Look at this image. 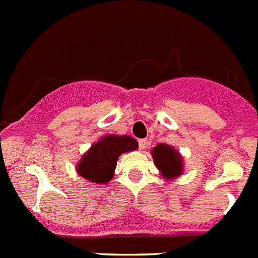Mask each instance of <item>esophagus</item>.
I'll return each instance as SVG.
<instances>
[{
  "label": "esophagus",
  "mask_w": 258,
  "mask_h": 258,
  "mask_svg": "<svg viewBox=\"0 0 258 258\" xmlns=\"http://www.w3.org/2000/svg\"><path fill=\"white\" fill-rule=\"evenodd\" d=\"M147 143H149V142H147V141H146V140H140V141H138V145H140V149L141 150L146 149V146H147Z\"/></svg>",
  "instance_id": "esophagus-1"
}]
</instances>
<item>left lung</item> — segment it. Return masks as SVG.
Returning <instances> with one entry per match:
<instances>
[{"label":"left lung","instance_id":"obj_1","mask_svg":"<svg viewBox=\"0 0 258 258\" xmlns=\"http://www.w3.org/2000/svg\"><path fill=\"white\" fill-rule=\"evenodd\" d=\"M152 156L156 164V168L161 172L164 178H175L182 174V157L173 147L160 143L152 150Z\"/></svg>","mask_w":258,"mask_h":258}]
</instances>
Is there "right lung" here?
<instances>
[{"label":"right lung","instance_id":"right-lung-1","mask_svg":"<svg viewBox=\"0 0 258 258\" xmlns=\"http://www.w3.org/2000/svg\"><path fill=\"white\" fill-rule=\"evenodd\" d=\"M137 147L138 142L129 136H106L84 155L77 172L90 182L107 183L112 179L118 156Z\"/></svg>","mask_w":258,"mask_h":258}]
</instances>
